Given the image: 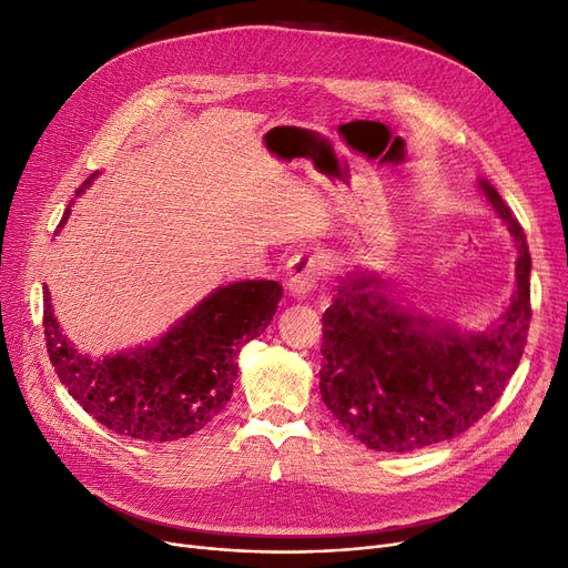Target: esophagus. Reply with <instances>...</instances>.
<instances>
[{
	"label": "esophagus",
	"mask_w": 568,
	"mask_h": 568,
	"mask_svg": "<svg viewBox=\"0 0 568 568\" xmlns=\"http://www.w3.org/2000/svg\"><path fill=\"white\" fill-rule=\"evenodd\" d=\"M323 276V262L315 255H294L290 262V292L294 297H306L311 290L317 287Z\"/></svg>",
	"instance_id": "obj_1"
}]
</instances>
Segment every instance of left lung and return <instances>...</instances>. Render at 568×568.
<instances>
[{
	"label": "left lung",
	"instance_id": "1",
	"mask_svg": "<svg viewBox=\"0 0 568 568\" xmlns=\"http://www.w3.org/2000/svg\"><path fill=\"white\" fill-rule=\"evenodd\" d=\"M517 245V287L499 323L480 334L438 327L378 292V278H343L323 315L320 394L366 448L410 453L471 429L497 404L525 353L531 255L501 194L480 181Z\"/></svg>",
	"mask_w": 568,
	"mask_h": 568
}]
</instances>
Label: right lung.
I'll return each instance as SVG.
<instances>
[{"mask_svg": "<svg viewBox=\"0 0 568 568\" xmlns=\"http://www.w3.org/2000/svg\"><path fill=\"white\" fill-rule=\"evenodd\" d=\"M281 297L276 281L230 283L145 348L90 359L71 348L43 290L45 348L60 383L97 423L136 440H176L227 406L239 351L268 327Z\"/></svg>", "mask_w": 568, "mask_h": 568, "instance_id": "1", "label": "right lung"}]
</instances>
